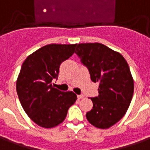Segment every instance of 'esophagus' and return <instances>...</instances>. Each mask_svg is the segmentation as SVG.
Segmentation results:
<instances>
[{
	"mask_svg": "<svg viewBox=\"0 0 150 150\" xmlns=\"http://www.w3.org/2000/svg\"><path fill=\"white\" fill-rule=\"evenodd\" d=\"M84 97H85V96H84V95H83V94L77 95V98H79V99H81V98H84Z\"/></svg>",
	"mask_w": 150,
	"mask_h": 150,
	"instance_id": "34e87169",
	"label": "esophagus"
}]
</instances>
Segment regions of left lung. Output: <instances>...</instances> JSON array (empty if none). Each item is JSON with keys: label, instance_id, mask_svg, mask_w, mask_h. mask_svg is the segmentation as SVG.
Listing matches in <instances>:
<instances>
[{"label": "left lung", "instance_id": "left-lung-1", "mask_svg": "<svg viewBox=\"0 0 150 150\" xmlns=\"http://www.w3.org/2000/svg\"><path fill=\"white\" fill-rule=\"evenodd\" d=\"M75 53L88 69L92 81L99 84V95L90 98L93 109L86 118L99 129L111 127L124 117L133 98L129 64L119 52L100 43L78 44Z\"/></svg>", "mask_w": 150, "mask_h": 150}]
</instances>
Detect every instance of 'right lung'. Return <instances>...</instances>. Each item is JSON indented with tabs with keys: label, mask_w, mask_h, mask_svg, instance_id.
Here are the masks:
<instances>
[{
	"label": "right lung",
	"mask_w": 150,
	"mask_h": 150,
	"mask_svg": "<svg viewBox=\"0 0 150 150\" xmlns=\"http://www.w3.org/2000/svg\"><path fill=\"white\" fill-rule=\"evenodd\" d=\"M74 45L50 44L33 52L22 64L17 80V93L25 112L43 128L55 127L63 122L68 110L76 100L72 91L52 87L62 62L75 51Z\"/></svg>",
	"instance_id": "add662e5"
}]
</instances>
